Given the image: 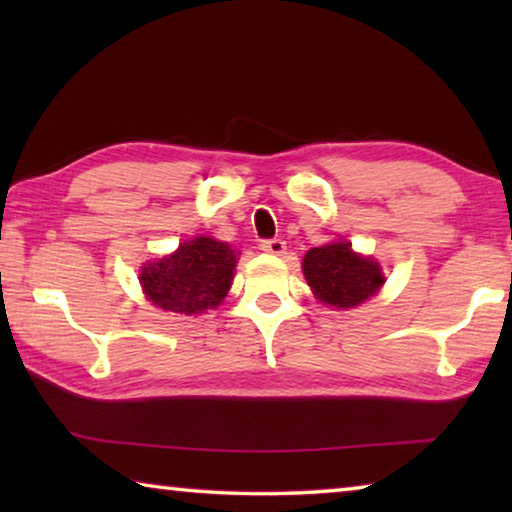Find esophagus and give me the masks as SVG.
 <instances>
[{"instance_id":"1","label":"esophagus","mask_w":512,"mask_h":512,"mask_svg":"<svg viewBox=\"0 0 512 512\" xmlns=\"http://www.w3.org/2000/svg\"><path fill=\"white\" fill-rule=\"evenodd\" d=\"M259 246H262V250L268 255H284V250H287V244H284L282 239H264Z\"/></svg>"}]
</instances>
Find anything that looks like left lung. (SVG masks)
Returning a JSON list of instances; mask_svg holds the SVG:
<instances>
[{
	"mask_svg": "<svg viewBox=\"0 0 512 512\" xmlns=\"http://www.w3.org/2000/svg\"><path fill=\"white\" fill-rule=\"evenodd\" d=\"M302 273L320 302L350 309L375 296L386 282L384 271L372 257L354 253L350 241L311 248L302 259Z\"/></svg>",
	"mask_w": 512,
	"mask_h": 512,
	"instance_id": "left-lung-1",
	"label": "left lung"
}]
</instances>
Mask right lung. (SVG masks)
Returning a JSON list of instances; mask_svg holds the SVG:
<instances>
[{"label": "right lung", "instance_id": "obj_1", "mask_svg": "<svg viewBox=\"0 0 512 512\" xmlns=\"http://www.w3.org/2000/svg\"><path fill=\"white\" fill-rule=\"evenodd\" d=\"M237 255L212 237H194L176 253L142 266L140 284L155 307L196 316L219 307L235 280Z\"/></svg>", "mask_w": 512, "mask_h": 512}]
</instances>
